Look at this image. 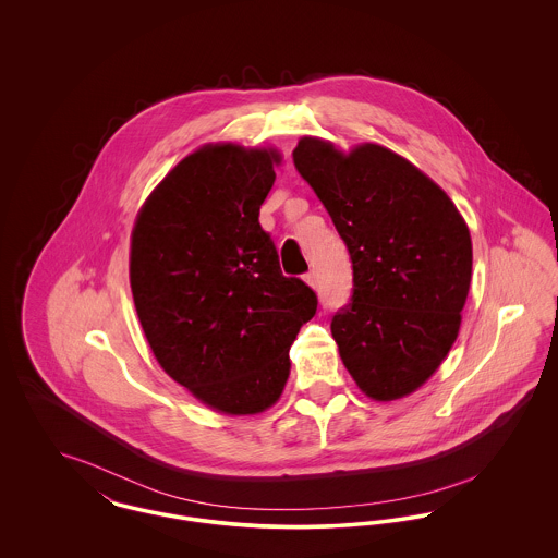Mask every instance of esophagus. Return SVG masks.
<instances>
[{"mask_svg":"<svg viewBox=\"0 0 558 558\" xmlns=\"http://www.w3.org/2000/svg\"><path fill=\"white\" fill-rule=\"evenodd\" d=\"M305 282L312 287V289H316L318 287V274L312 269V271H307L305 274Z\"/></svg>","mask_w":558,"mask_h":558,"instance_id":"obj_1","label":"esophagus"}]
</instances>
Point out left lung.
<instances>
[{"mask_svg": "<svg viewBox=\"0 0 558 558\" xmlns=\"http://www.w3.org/2000/svg\"><path fill=\"white\" fill-rule=\"evenodd\" d=\"M292 160L351 257L353 294L330 324L341 360L368 398L410 396L460 330L473 269L466 221L441 187L385 146L345 155L301 137Z\"/></svg>", "mask_w": 558, "mask_h": 558, "instance_id": "obj_1", "label": "left lung"}]
</instances>
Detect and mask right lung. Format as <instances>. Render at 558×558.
Returning <instances> with one entry per match:
<instances>
[{
	"mask_svg": "<svg viewBox=\"0 0 558 558\" xmlns=\"http://www.w3.org/2000/svg\"><path fill=\"white\" fill-rule=\"evenodd\" d=\"M276 150L207 144L180 160L137 213L133 303L160 368L205 405L257 414L287 385L289 349L318 296L280 269L259 209Z\"/></svg>",
	"mask_w": 558,
	"mask_h": 558,
	"instance_id": "obj_1",
	"label": "right lung"
}]
</instances>
